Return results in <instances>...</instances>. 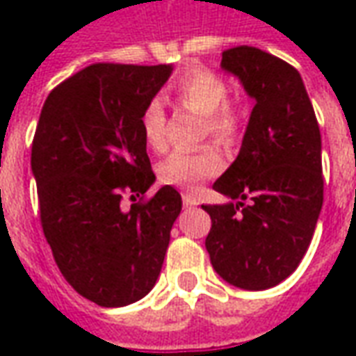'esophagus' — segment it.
Here are the masks:
<instances>
[{
  "label": "esophagus",
  "instance_id": "obj_1",
  "mask_svg": "<svg viewBox=\"0 0 356 356\" xmlns=\"http://www.w3.org/2000/svg\"><path fill=\"white\" fill-rule=\"evenodd\" d=\"M183 204H185V208H194V206H198V198L193 194H183Z\"/></svg>",
  "mask_w": 356,
  "mask_h": 356
}]
</instances>
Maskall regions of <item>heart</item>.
I'll list each match as a JSON object with an SVG mask.
<instances>
[{"mask_svg":"<svg viewBox=\"0 0 356 356\" xmlns=\"http://www.w3.org/2000/svg\"><path fill=\"white\" fill-rule=\"evenodd\" d=\"M175 99L185 108L204 116V135H209L217 145L232 147L242 133V114L229 101V86L216 72L191 70L173 89ZM140 131L148 147L162 152L165 148V112L162 102L152 99L140 116ZM223 165L221 154L216 147L204 145L193 150H173L158 168L163 183L183 188H194L200 181L213 177Z\"/></svg>","mask_w":356,"mask_h":356,"instance_id":"heart-1","label":"heart"}]
</instances>
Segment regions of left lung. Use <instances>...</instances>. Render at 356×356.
Here are the masks:
<instances>
[{"label":"left lung","mask_w":356,"mask_h":356,"mask_svg":"<svg viewBox=\"0 0 356 356\" xmlns=\"http://www.w3.org/2000/svg\"><path fill=\"white\" fill-rule=\"evenodd\" d=\"M221 68L255 101L236 160L213 188L231 202L202 206L211 217V265L242 290H267L298 268L324 198L322 140L299 72L282 58L240 45Z\"/></svg>","instance_id":"8db88e82"}]
</instances>
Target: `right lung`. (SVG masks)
I'll return each instance as SVG.
<instances>
[{"mask_svg": "<svg viewBox=\"0 0 356 356\" xmlns=\"http://www.w3.org/2000/svg\"><path fill=\"white\" fill-rule=\"evenodd\" d=\"M173 66L99 63L45 99L32 143L43 234L66 282L101 307L135 303L154 288L181 213V194L156 181L140 131L148 102Z\"/></svg>", "mask_w": 356, "mask_h": 356, "instance_id": "add662e5", "label": "right lung"}]
</instances>
